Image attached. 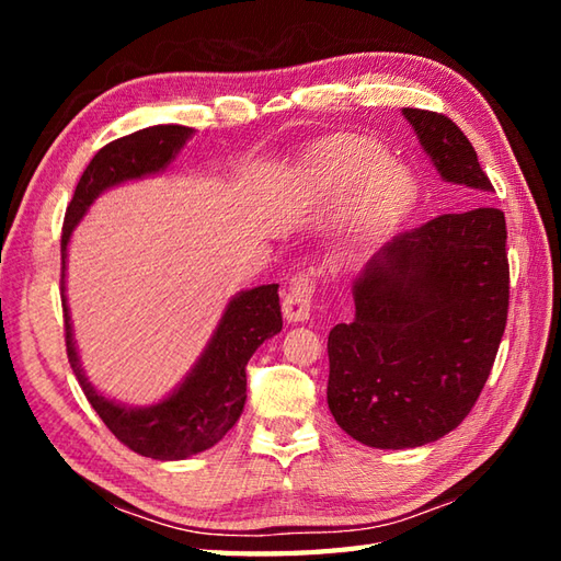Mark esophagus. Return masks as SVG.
<instances>
[{"label": "esophagus", "instance_id": "obj_1", "mask_svg": "<svg viewBox=\"0 0 561 561\" xmlns=\"http://www.w3.org/2000/svg\"><path fill=\"white\" fill-rule=\"evenodd\" d=\"M316 289H318V282L313 272H296L287 282V289H284V299H282V311L289 323H304V320H308V316H311Z\"/></svg>", "mask_w": 561, "mask_h": 561}]
</instances>
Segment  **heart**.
<instances>
[{
  "label": "heart",
  "instance_id": "heart-1",
  "mask_svg": "<svg viewBox=\"0 0 561 561\" xmlns=\"http://www.w3.org/2000/svg\"><path fill=\"white\" fill-rule=\"evenodd\" d=\"M388 151L371 139H356L335 153L337 173L364 181L371 178L368 207L376 219H388L392 211L408 205L414 195V178L402 165L388 163Z\"/></svg>",
  "mask_w": 561,
  "mask_h": 561
}]
</instances>
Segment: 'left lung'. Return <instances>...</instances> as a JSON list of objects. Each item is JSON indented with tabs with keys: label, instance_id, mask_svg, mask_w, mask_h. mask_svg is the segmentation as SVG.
Masks as SVG:
<instances>
[{
	"label": "left lung",
	"instance_id": "8db88e82",
	"mask_svg": "<svg viewBox=\"0 0 561 561\" xmlns=\"http://www.w3.org/2000/svg\"><path fill=\"white\" fill-rule=\"evenodd\" d=\"M448 183L492 193L444 113L402 108ZM356 313L328 335V404L352 438L414 448L453 432L490 378L508 316L506 219L478 207L402 231L354 282Z\"/></svg>",
	"mask_w": 561,
	"mask_h": 561
}]
</instances>
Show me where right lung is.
I'll list each match as a JSON object with an SVG mask.
<instances>
[{
  "instance_id": "add662e5",
  "label": "right lung",
  "mask_w": 561,
  "mask_h": 561,
  "mask_svg": "<svg viewBox=\"0 0 561 561\" xmlns=\"http://www.w3.org/2000/svg\"><path fill=\"white\" fill-rule=\"evenodd\" d=\"M193 127L157 125L105 145L79 178L62 224V311L67 356L83 396L129 450L153 460H183L211 448L238 422L245 404V366L262 342L282 330L279 284L238 294L226 308L205 354L171 398L147 410H129L99 396L83 376L65 301L67 243L83 211L105 187L163 171Z\"/></svg>"
}]
</instances>
